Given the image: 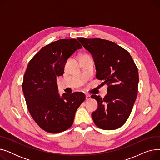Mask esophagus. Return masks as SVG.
I'll use <instances>...</instances> for the list:
<instances>
[{
    "instance_id": "1",
    "label": "esophagus",
    "mask_w": 160,
    "mask_h": 160,
    "mask_svg": "<svg viewBox=\"0 0 160 160\" xmlns=\"http://www.w3.org/2000/svg\"><path fill=\"white\" fill-rule=\"evenodd\" d=\"M86 100H90L91 98V95H89V94H86Z\"/></svg>"
}]
</instances>
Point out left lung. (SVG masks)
<instances>
[{
    "label": "left lung",
    "instance_id": "left-lung-1",
    "mask_svg": "<svg viewBox=\"0 0 160 160\" xmlns=\"http://www.w3.org/2000/svg\"><path fill=\"white\" fill-rule=\"evenodd\" d=\"M78 40L93 58L97 78L108 85V93L104 98L91 95L98 102L92 118L101 129L119 128L127 121L137 97L138 67L127 50L112 41L83 38Z\"/></svg>",
    "mask_w": 160,
    "mask_h": 160
}]
</instances>
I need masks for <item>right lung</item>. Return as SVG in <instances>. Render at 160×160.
I'll return each mask as SVG.
<instances>
[{
    "instance_id": "obj_1",
    "label": "right lung",
    "mask_w": 160,
    "mask_h": 160,
    "mask_svg": "<svg viewBox=\"0 0 160 160\" xmlns=\"http://www.w3.org/2000/svg\"><path fill=\"white\" fill-rule=\"evenodd\" d=\"M82 48L75 39H59L42 48L28 63L22 91L32 118L47 132L56 133L69 128L86 99L82 92L60 97L56 82L57 77L63 74L67 59Z\"/></svg>"
}]
</instances>
